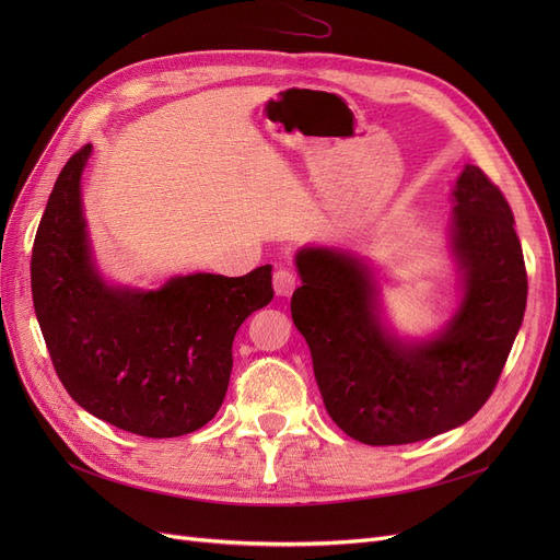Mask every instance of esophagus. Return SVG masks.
Listing matches in <instances>:
<instances>
[{
  "label": "esophagus",
  "instance_id": "esophagus-1",
  "mask_svg": "<svg viewBox=\"0 0 560 560\" xmlns=\"http://www.w3.org/2000/svg\"><path fill=\"white\" fill-rule=\"evenodd\" d=\"M272 283H275V292L279 298H290L292 292H295V288H298V277L292 275L290 270H285V268H279L277 272H275V279H272Z\"/></svg>",
  "mask_w": 560,
  "mask_h": 560
}]
</instances>
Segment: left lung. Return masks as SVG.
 Segmentation results:
<instances>
[{
  "instance_id": "left-lung-1",
  "label": "left lung",
  "mask_w": 560,
  "mask_h": 560,
  "mask_svg": "<svg viewBox=\"0 0 560 560\" xmlns=\"http://www.w3.org/2000/svg\"><path fill=\"white\" fill-rule=\"evenodd\" d=\"M458 304L429 338H401L372 265L340 247H302L290 311L331 420L365 445H408L477 416L504 370L526 308L511 206L477 165L452 190Z\"/></svg>"
}]
</instances>
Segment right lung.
<instances>
[{
	"label": "right lung",
	"mask_w": 560,
	"mask_h": 560,
	"mask_svg": "<svg viewBox=\"0 0 560 560\" xmlns=\"http://www.w3.org/2000/svg\"><path fill=\"white\" fill-rule=\"evenodd\" d=\"M85 144L58 174L43 213L32 292L54 370L88 413L136 435L176 438L220 410L235 331L275 298L272 265L245 277L195 272L156 290L108 283L83 215Z\"/></svg>",
	"instance_id": "1"
}]
</instances>
